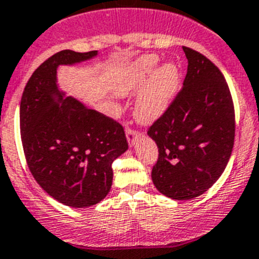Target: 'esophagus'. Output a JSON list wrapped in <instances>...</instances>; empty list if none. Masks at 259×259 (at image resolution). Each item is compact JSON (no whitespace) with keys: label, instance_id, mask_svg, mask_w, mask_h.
Masks as SVG:
<instances>
[{"label":"esophagus","instance_id":"34e87169","mask_svg":"<svg viewBox=\"0 0 259 259\" xmlns=\"http://www.w3.org/2000/svg\"><path fill=\"white\" fill-rule=\"evenodd\" d=\"M138 134H139V132L137 129H134V127H126V138L130 146H133L135 143Z\"/></svg>","mask_w":259,"mask_h":259}]
</instances>
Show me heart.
I'll use <instances>...</instances> for the list:
<instances>
[{"label":"heart","instance_id":"obj_1","mask_svg":"<svg viewBox=\"0 0 259 259\" xmlns=\"http://www.w3.org/2000/svg\"><path fill=\"white\" fill-rule=\"evenodd\" d=\"M158 57L147 55L130 65L118 80L117 92L126 94L139 91L147 82L135 103L138 120L151 122L166 112L172 103L180 85V74L176 65L166 64L156 71Z\"/></svg>","mask_w":259,"mask_h":259}]
</instances>
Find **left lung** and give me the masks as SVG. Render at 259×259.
<instances>
[{
    "label": "left lung",
    "mask_w": 259,
    "mask_h": 259,
    "mask_svg": "<svg viewBox=\"0 0 259 259\" xmlns=\"http://www.w3.org/2000/svg\"><path fill=\"white\" fill-rule=\"evenodd\" d=\"M183 50L188 59L183 88L148 129L158 147L153 184L176 200L193 199L216 183L235 138V110L224 75L198 51Z\"/></svg>",
    "instance_id": "1"
}]
</instances>
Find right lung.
I'll return each mask as SVG.
<instances>
[{
  "instance_id": "1",
  "label": "right lung",
  "mask_w": 259,
  "mask_h": 259,
  "mask_svg": "<svg viewBox=\"0 0 259 259\" xmlns=\"http://www.w3.org/2000/svg\"><path fill=\"white\" fill-rule=\"evenodd\" d=\"M96 55L55 53L31 74L20 102L21 143L31 175L47 194L74 208L94 206L108 194L112 162L129 147L121 124L57 88L60 65Z\"/></svg>"
}]
</instances>
